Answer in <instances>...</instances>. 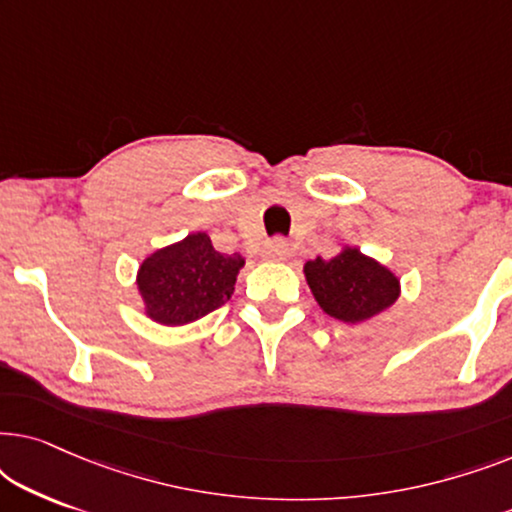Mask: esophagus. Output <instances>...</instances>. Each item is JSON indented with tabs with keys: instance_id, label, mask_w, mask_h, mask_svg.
Segmentation results:
<instances>
[{
	"instance_id": "1",
	"label": "esophagus",
	"mask_w": 512,
	"mask_h": 512,
	"mask_svg": "<svg viewBox=\"0 0 512 512\" xmlns=\"http://www.w3.org/2000/svg\"><path fill=\"white\" fill-rule=\"evenodd\" d=\"M265 256L272 258V261H286V258L291 256L289 242H286L284 237H275V240L268 244V249H265Z\"/></svg>"
}]
</instances>
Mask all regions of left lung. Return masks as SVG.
Returning <instances> with one entry per match:
<instances>
[{"label": "left lung", "mask_w": 512, "mask_h": 512, "mask_svg": "<svg viewBox=\"0 0 512 512\" xmlns=\"http://www.w3.org/2000/svg\"><path fill=\"white\" fill-rule=\"evenodd\" d=\"M305 277L321 310L345 324L375 317L398 298V279L359 249H345L328 261L321 256L307 261Z\"/></svg>", "instance_id": "left-lung-1"}]
</instances>
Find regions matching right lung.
<instances>
[{"mask_svg":"<svg viewBox=\"0 0 512 512\" xmlns=\"http://www.w3.org/2000/svg\"><path fill=\"white\" fill-rule=\"evenodd\" d=\"M242 265L240 254H219L205 233L188 235L156 251L137 275L146 314L167 326H184L205 317L233 296Z\"/></svg>","mask_w":512,"mask_h":512,"instance_id":"1","label":"right lung"}]
</instances>
